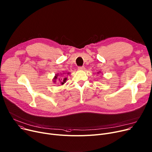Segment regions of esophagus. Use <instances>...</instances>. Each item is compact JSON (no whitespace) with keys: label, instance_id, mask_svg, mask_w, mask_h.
I'll return each mask as SVG.
<instances>
[{"label":"esophagus","instance_id":"obj_1","mask_svg":"<svg viewBox=\"0 0 152 152\" xmlns=\"http://www.w3.org/2000/svg\"><path fill=\"white\" fill-rule=\"evenodd\" d=\"M85 67L84 66H80L78 67V70H80V71H83V70H85Z\"/></svg>","mask_w":152,"mask_h":152}]
</instances>
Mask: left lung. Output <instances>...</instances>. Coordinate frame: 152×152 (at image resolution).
I'll use <instances>...</instances> for the list:
<instances>
[{"mask_svg": "<svg viewBox=\"0 0 152 152\" xmlns=\"http://www.w3.org/2000/svg\"><path fill=\"white\" fill-rule=\"evenodd\" d=\"M100 72H98V74H99V73H100Z\"/></svg>", "mask_w": 152, "mask_h": 152, "instance_id": "8db88e82", "label": "left lung"}]
</instances>
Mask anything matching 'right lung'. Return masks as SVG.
<instances>
[{"label":"right lung","instance_id":"1","mask_svg":"<svg viewBox=\"0 0 152 152\" xmlns=\"http://www.w3.org/2000/svg\"><path fill=\"white\" fill-rule=\"evenodd\" d=\"M66 74V72H63V74H55V76L53 77V83H56V81H58L57 80V79L58 80V81H59V83H60V84H61V85H64L65 83H66V80H67V78L66 77H65L64 79H60V78H58V77L60 76V75H64V74ZM67 75H69L70 74V73L69 72H68V73H66Z\"/></svg>","mask_w":152,"mask_h":152}]
</instances>
